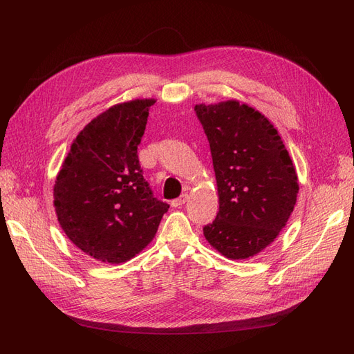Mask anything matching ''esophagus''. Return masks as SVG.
I'll return each instance as SVG.
<instances>
[{"instance_id": "1", "label": "esophagus", "mask_w": 354, "mask_h": 354, "mask_svg": "<svg viewBox=\"0 0 354 354\" xmlns=\"http://www.w3.org/2000/svg\"><path fill=\"white\" fill-rule=\"evenodd\" d=\"M186 201H187V195L185 194V195H181L180 198H177V199H174L173 202H171V205H173L174 208H178V207H181V205H185Z\"/></svg>"}]
</instances>
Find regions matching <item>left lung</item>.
<instances>
[{"label":"left lung","mask_w":354,"mask_h":354,"mask_svg":"<svg viewBox=\"0 0 354 354\" xmlns=\"http://www.w3.org/2000/svg\"><path fill=\"white\" fill-rule=\"evenodd\" d=\"M195 111L209 142L220 205L203 236L226 259H251L294 211L299 186L292 159L274 125L246 103H201Z\"/></svg>","instance_id":"left-lung-1"}]
</instances>
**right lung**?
Masks as SVG:
<instances>
[{"label": "right lung", "instance_id": "1", "mask_svg": "<svg viewBox=\"0 0 354 354\" xmlns=\"http://www.w3.org/2000/svg\"><path fill=\"white\" fill-rule=\"evenodd\" d=\"M155 99L113 104L75 137L53 187L60 227L97 261L131 260L155 238L169 205L153 198L137 147Z\"/></svg>", "mask_w": 354, "mask_h": 354}]
</instances>
